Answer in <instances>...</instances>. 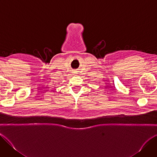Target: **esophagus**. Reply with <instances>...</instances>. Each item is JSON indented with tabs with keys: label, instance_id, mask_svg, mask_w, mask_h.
<instances>
[{
	"label": "esophagus",
	"instance_id": "esophagus-1",
	"mask_svg": "<svg viewBox=\"0 0 157 157\" xmlns=\"http://www.w3.org/2000/svg\"><path fill=\"white\" fill-rule=\"evenodd\" d=\"M76 72H77V71H75V73H76Z\"/></svg>",
	"mask_w": 157,
	"mask_h": 157
}]
</instances>
